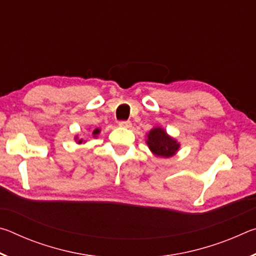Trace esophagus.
Listing matches in <instances>:
<instances>
[{"label": "esophagus", "mask_w": 256, "mask_h": 256, "mask_svg": "<svg viewBox=\"0 0 256 256\" xmlns=\"http://www.w3.org/2000/svg\"><path fill=\"white\" fill-rule=\"evenodd\" d=\"M118 126L120 128H130L132 126V123L130 120H120L118 123Z\"/></svg>", "instance_id": "esophagus-1"}]
</instances>
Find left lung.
<instances>
[{"label":"left lung","mask_w":256,"mask_h":256,"mask_svg":"<svg viewBox=\"0 0 256 256\" xmlns=\"http://www.w3.org/2000/svg\"><path fill=\"white\" fill-rule=\"evenodd\" d=\"M146 144L151 152L162 158L172 157L180 148V142L160 126H154L146 133Z\"/></svg>","instance_id":"obj_1"}]
</instances>
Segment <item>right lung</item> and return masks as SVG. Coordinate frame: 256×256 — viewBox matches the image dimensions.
Instances as JSON below:
<instances>
[{
  "label": "right lung",
  "instance_id": "add662e5",
  "mask_svg": "<svg viewBox=\"0 0 256 256\" xmlns=\"http://www.w3.org/2000/svg\"><path fill=\"white\" fill-rule=\"evenodd\" d=\"M99 133H100V128H94V131H92V136L94 138H97V136H98V134ZM74 140L76 141V144H84V138H79V136H74Z\"/></svg>",
  "mask_w": 256,
  "mask_h": 256
}]
</instances>
